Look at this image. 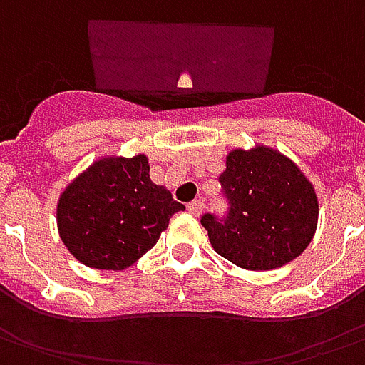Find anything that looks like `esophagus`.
Instances as JSON below:
<instances>
[{
  "instance_id": "obj_1",
  "label": "esophagus",
  "mask_w": 365,
  "mask_h": 365,
  "mask_svg": "<svg viewBox=\"0 0 365 365\" xmlns=\"http://www.w3.org/2000/svg\"><path fill=\"white\" fill-rule=\"evenodd\" d=\"M188 212L194 215H200L202 212H204V202L202 200H194L188 204Z\"/></svg>"
}]
</instances>
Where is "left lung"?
Instances as JSON below:
<instances>
[{"label":"left lung","instance_id":"8db88e82","mask_svg":"<svg viewBox=\"0 0 365 365\" xmlns=\"http://www.w3.org/2000/svg\"><path fill=\"white\" fill-rule=\"evenodd\" d=\"M227 214L202 215L212 247L247 270H272L299 257L317 230L315 188L276 150H233L220 175Z\"/></svg>","mask_w":365,"mask_h":365}]
</instances>
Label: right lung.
I'll return each instance as SVG.
<instances>
[{
    "mask_svg": "<svg viewBox=\"0 0 365 365\" xmlns=\"http://www.w3.org/2000/svg\"><path fill=\"white\" fill-rule=\"evenodd\" d=\"M185 210L150 179L148 157H105L60 196L58 231L85 267L124 270L143 257Z\"/></svg>",
    "mask_w": 365,
    "mask_h": 365,
    "instance_id": "1",
    "label": "right lung"
}]
</instances>
